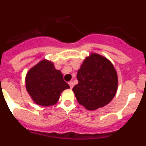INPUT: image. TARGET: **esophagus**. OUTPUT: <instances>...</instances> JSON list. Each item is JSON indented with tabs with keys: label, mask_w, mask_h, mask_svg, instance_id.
<instances>
[{
	"label": "esophagus",
	"mask_w": 146,
	"mask_h": 146,
	"mask_svg": "<svg viewBox=\"0 0 146 146\" xmlns=\"http://www.w3.org/2000/svg\"><path fill=\"white\" fill-rule=\"evenodd\" d=\"M69 86H70L71 88H72L74 87V82H72V81H70V82H69Z\"/></svg>",
	"instance_id": "1"
}]
</instances>
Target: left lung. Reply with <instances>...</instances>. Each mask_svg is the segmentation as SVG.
I'll return each mask as SVG.
<instances>
[{"instance_id":"obj_1","label":"left lung","mask_w":146,"mask_h":146,"mask_svg":"<svg viewBox=\"0 0 146 146\" xmlns=\"http://www.w3.org/2000/svg\"><path fill=\"white\" fill-rule=\"evenodd\" d=\"M78 84L74 86L77 102L88 110H95L109 104L118 89V75L107 58L91 53L81 64L77 75Z\"/></svg>"}]
</instances>
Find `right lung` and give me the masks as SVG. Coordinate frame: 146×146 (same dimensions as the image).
<instances>
[{
	"instance_id": "right-lung-1",
	"label": "right lung",
	"mask_w": 146,
	"mask_h": 146,
	"mask_svg": "<svg viewBox=\"0 0 146 146\" xmlns=\"http://www.w3.org/2000/svg\"><path fill=\"white\" fill-rule=\"evenodd\" d=\"M25 87L30 96L40 106L50 107L58 101L60 94L69 88L60 70L44 59L33 66L25 77Z\"/></svg>"
}]
</instances>
